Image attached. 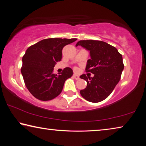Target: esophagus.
<instances>
[{"instance_id":"obj_1","label":"esophagus","mask_w":146,"mask_h":146,"mask_svg":"<svg viewBox=\"0 0 146 146\" xmlns=\"http://www.w3.org/2000/svg\"><path fill=\"white\" fill-rule=\"evenodd\" d=\"M73 77L75 78L76 80H78V79L80 78V77H79V76L77 75H75V74H74V75H73Z\"/></svg>"}]
</instances>
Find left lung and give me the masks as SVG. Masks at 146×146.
Here are the masks:
<instances>
[{
  "mask_svg": "<svg viewBox=\"0 0 146 146\" xmlns=\"http://www.w3.org/2000/svg\"><path fill=\"white\" fill-rule=\"evenodd\" d=\"M77 46L89 51L91 59L87 60L86 71L94 74L93 77L85 74L80 76L87 82L86 88L80 92L81 96L90 102H102L120 80L124 70L122 55L116 48L102 41L81 40Z\"/></svg>",
  "mask_w": 146,
  "mask_h": 146,
  "instance_id": "1",
  "label": "left lung"
}]
</instances>
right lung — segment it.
<instances>
[{"mask_svg": "<svg viewBox=\"0 0 146 146\" xmlns=\"http://www.w3.org/2000/svg\"><path fill=\"white\" fill-rule=\"evenodd\" d=\"M76 38H48L29 47L22 58L21 68L29 92L41 101H48L60 94L65 81L73 75V70L66 68L59 75L53 73L57 62L61 60L64 46Z\"/></svg>", "mask_w": 146, "mask_h": 146, "instance_id": "add662e5", "label": "right lung"}]
</instances>
